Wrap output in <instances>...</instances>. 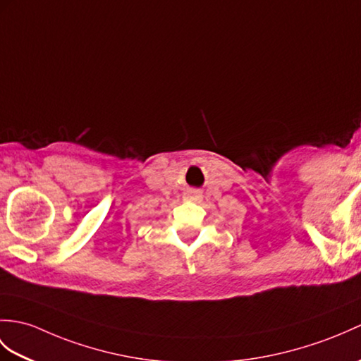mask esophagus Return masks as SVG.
<instances>
[{
	"label": "esophagus",
	"instance_id": "34e87169",
	"mask_svg": "<svg viewBox=\"0 0 361 361\" xmlns=\"http://www.w3.org/2000/svg\"><path fill=\"white\" fill-rule=\"evenodd\" d=\"M186 198H188V200H190V201H195V203H200L201 198H203V195H201L198 190L190 189V190H189V194L186 195Z\"/></svg>",
	"mask_w": 361,
	"mask_h": 361
}]
</instances>
